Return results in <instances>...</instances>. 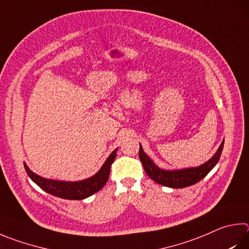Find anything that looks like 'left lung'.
Here are the masks:
<instances>
[{"label": "left lung", "mask_w": 249, "mask_h": 249, "mask_svg": "<svg viewBox=\"0 0 249 249\" xmlns=\"http://www.w3.org/2000/svg\"><path fill=\"white\" fill-rule=\"evenodd\" d=\"M224 139L212 158L205 163L195 168H185L180 170H164L158 166L150 157L146 155L142 144H139V159L142 161L147 175L156 183L171 188H183L196 184L201 180L218 163L223 150Z\"/></svg>", "instance_id": "1"}]
</instances>
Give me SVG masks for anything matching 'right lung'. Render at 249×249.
<instances>
[{
  "instance_id": "right-lung-1",
  "label": "right lung",
  "mask_w": 249,
  "mask_h": 249,
  "mask_svg": "<svg viewBox=\"0 0 249 249\" xmlns=\"http://www.w3.org/2000/svg\"><path fill=\"white\" fill-rule=\"evenodd\" d=\"M116 152L117 148L112 151L105 163L102 164L101 169L96 174L92 175L91 178L76 180V182H66V180L42 178V176L34 173L27 166L25 162L24 166L31 180L37 184L40 188L43 189L44 192L51 194L55 197L63 198V199L81 200L99 192L107 184V179H109L111 165L116 158Z\"/></svg>"
}]
</instances>
